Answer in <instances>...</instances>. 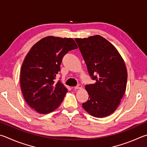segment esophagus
Here are the masks:
<instances>
[{"mask_svg": "<svg viewBox=\"0 0 147 147\" xmlns=\"http://www.w3.org/2000/svg\"><path fill=\"white\" fill-rule=\"evenodd\" d=\"M83 88V86L81 85V84H78V86H76L75 87H74V88L75 90H78V89H82Z\"/></svg>", "mask_w": 147, "mask_h": 147, "instance_id": "34e87169", "label": "esophagus"}]
</instances>
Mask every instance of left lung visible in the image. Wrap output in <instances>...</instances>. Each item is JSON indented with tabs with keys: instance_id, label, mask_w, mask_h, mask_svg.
<instances>
[{
	"instance_id": "1",
	"label": "left lung",
	"mask_w": 147,
	"mask_h": 147,
	"mask_svg": "<svg viewBox=\"0 0 147 147\" xmlns=\"http://www.w3.org/2000/svg\"><path fill=\"white\" fill-rule=\"evenodd\" d=\"M88 71L96 83L85 86L88 100L82 104L96 117L111 115L119 106L127 87L125 61L115 46L101 35L76 38Z\"/></svg>"
}]
</instances>
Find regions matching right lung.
I'll return each instance as SVG.
<instances>
[{
    "mask_svg": "<svg viewBox=\"0 0 147 147\" xmlns=\"http://www.w3.org/2000/svg\"><path fill=\"white\" fill-rule=\"evenodd\" d=\"M78 48L71 38L48 36L35 43L25 57L20 88L26 102L37 112L49 114L63 102L68 89L55 79L63 56Z\"/></svg>",
    "mask_w": 147,
    "mask_h": 147,
    "instance_id": "right-lung-1",
    "label": "right lung"
}]
</instances>
